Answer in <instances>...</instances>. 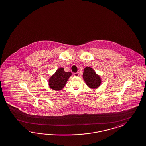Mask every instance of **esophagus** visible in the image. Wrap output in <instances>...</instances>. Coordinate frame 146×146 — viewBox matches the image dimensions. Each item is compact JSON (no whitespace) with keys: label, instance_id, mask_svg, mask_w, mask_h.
Masks as SVG:
<instances>
[{"label":"esophagus","instance_id":"esophagus-1","mask_svg":"<svg viewBox=\"0 0 146 146\" xmlns=\"http://www.w3.org/2000/svg\"><path fill=\"white\" fill-rule=\"evenodd\" d=\"M74 75L76 76V77H77V76H78V72H76V73H74Z\"/></svg>","mask_w":146,"mask_h":146}]
</instances>
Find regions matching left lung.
Instances as JSON below:
<instances>
[{
  "label": "left lung",
  "mask_w": 146,
  "mask_h": 146,
  "mask_svg": "<svg viewBox=\"0 0 146 146\" xmlns=\"http://www.w3.org/2000/svg\"><path fill=\"white\" fill-rule=\"evenodd\" d=\"M83 78L88 86L92 89L98 88L102 82L100 76L97 74L92 68L89 66L84 69Z\"/></svg>",
  "instance_id": "8db88e82"
}]
</instances>
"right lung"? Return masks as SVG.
Segmentation results:
<instances>
[{"mask_svg": "<svg viewBox=\"0 0 146 146\" xmlns=\"http://www.w3.org/2000/svg\"><path fill=\"white\" fill-rule=\"evenodd\" d=\"M72 75L70 72H65L63 68L57 69L56 72L49 78V87L55 91H60L64 88L66 82Z\"/></svg>", "mask_w": 146, "mask_h": 146, "instance_id": "obj_1", "label": "right lung"}]
</instances>
